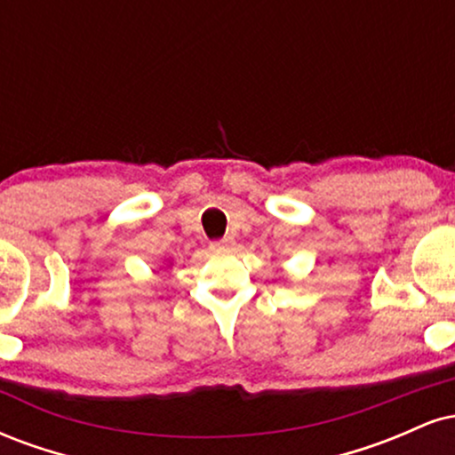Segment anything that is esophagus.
Segmentation results:
<instances>
[{"mask_svg": "<svg viewBox=\"0 0 455 455\" xmlns=\"http://www.w3.org/2000/svg\"><path fill=\"white\" fill-rule=\"evenodd\" d=\"M235 239L233 237H224V239H218V242L212 243V250H228L233 248Z\"/></svg>", "mask_w": 455, "mask_h": 455, "instance_id": "obj_1", "label": "esophagus"}]
</instances>
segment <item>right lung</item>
<instances>
[{"mask_svg": "<svg viewBox=\"0 0 455 455\" xmlns=\"http://www.w3.org/2000/svg\"><path fill=\"white\" fill-rule=\"evenodd\" d=\"M171 265H173V263H171Z\"/></svg>", "mask_w": 455, "mask_h": 455, "instance_id": "add662e5", "label": "right lung"}]
</instances>
